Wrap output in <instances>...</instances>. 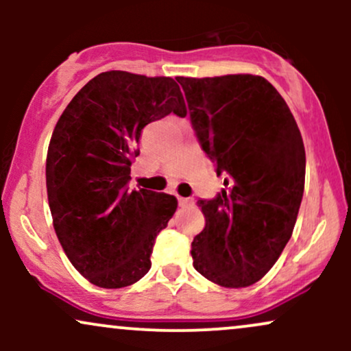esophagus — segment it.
<instances>
[{
	"label": "esophagus",
	"instance_id": "obj_1",
	"mask_svg": "<svg viewBox=\"0 0 351 351\" xmlns=\"http://www.w3.org/2000/svg\"><path fill=\"white\" fill-rule=\"evenodd\" d=\"M178 204L181 208H186V206H193L195 204V201L191 198H183V196H178Z\"/></svg>",
	"mask_w": 351,
	"mask_h": 351
}]
</instances>
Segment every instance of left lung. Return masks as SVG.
<instances>
[{
	"label": "left lung",
	"mask_w": 351,
	"mask_h": 351,
	"mask_svg": "<svg viewBox=\"0 0 351 351\" xmlns=\"http://www.w3.org/2000/svg\"><path fill=\"white\" fill-rule=\"evenodd\" d=\"M201 147L224 173V188L199 199L204 229L193 265L221 287L256 284L291 239L304 196L305 148L291 108L252 74L176 77Z\"/></svg>",
	"instance_id": "left-lung-1"
}]
</instances>
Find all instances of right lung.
<instances>
[{
    "label": "right lung",
    "instance_id": "right-lung-1",
    "mask_svg": "<svg viewBox=\"0 0 351 351\" xmlns=\"http://www.w3.org/2000/svg\"><path fill=\"white\" fill-rule=\"evenodd\" d=\"M186 115L171 77L108 71L88 80L62 112L46 158L52 224L67 259L90 284L120 289L150 271L155 237L178 201L130 191V167L145 125Z\"/></svg>",
    "mask_w": 351,
    "mask_h": 351
}]
</instances>
